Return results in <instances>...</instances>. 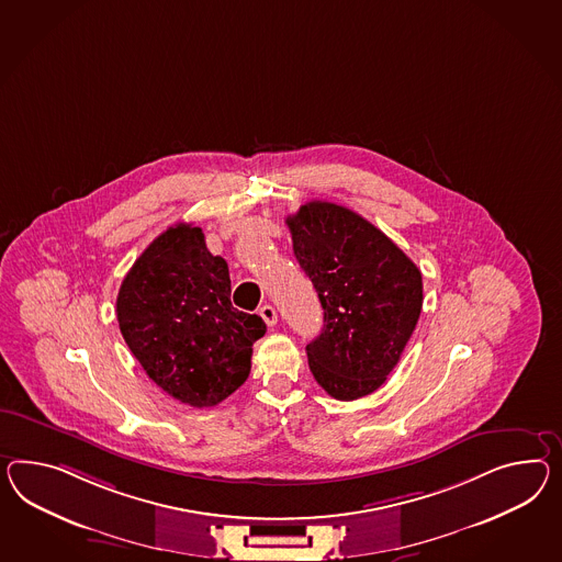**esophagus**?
Here are the masks:
<instances>
[{
    "label": "esophagus",
    "instance_id": "1",
    "mask_svg": "<svg viewBox=\"0 0 562 562\" xmlns=\"http://www.w3.org/2000/svg\"><path fill=\"white\" fill-rule=\"evenodd\" d=\"M259 314L260 317L265 319V324H267V326H274V324H277V312H274L273 305H269V303H267V305H262L259 310Z\"/></svg>",
    "mask_w": 562,
    "mask_h": 562
}]
</instances>
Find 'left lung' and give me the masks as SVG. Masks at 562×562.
I'll return each instance as SVG.
<instances>
[{
    "mask_svg": "<svg viewBox=\"0 0 562 562\" xmlns=\"http://www.w3.org/2000/svg\"><path fill=\"white\" fill-rule=\"evenodd\" d=\"M288 226L295 259L324 310V328L305 346L310 371L334 400L364 397L385 383L416 330L422 273L345 205L305 203Z\"/></svg>",
    "mask_w": 562,
    "mask_h": 562,
    "instance_id": "8db88e82",
    "label": "left lung"
}]
</instances>
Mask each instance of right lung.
Instances as JSON below:
<instances>
[{"instance_id": "right-lung-1", "label": "right lung", "mask_w": 562, "mask_h": 562, "mask_svg": "<svg viewBox=\"0 0 562 562\" xmlns=\"http://www.w3.org/2000/svg\"><path fill=\"white\" fill-rule=\"evenodd\" d=\"M231 273L202 228L175 224L132 265L115 300L120 331L146 374L177 402L212 407L250 373L267 326L231 302Z\"/></svg>"}]
</instances>
